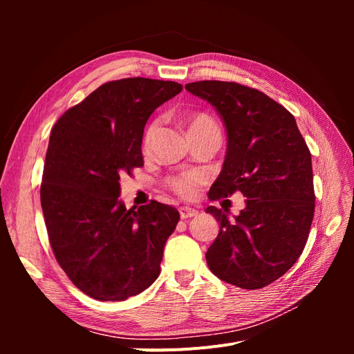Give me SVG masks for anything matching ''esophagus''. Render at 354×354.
<instances>
[{
	"mask_svg": "<svg viewBox=\"0 0 354 354\" xmlns=\"http://www.w3.org/2000/svg\"><path fill=\"white\" fill-rule=\"evenodd\" d=\"M180 217L181 220H186V218H190V217H195L198 211L195 208H190V207H181L180 209Z\"/></svg>",
	"mask_w": 354,
	"mask_h": 354,
	"instance_id": "esophagus-1",
	"label": "esophagus"
}]
</instances>
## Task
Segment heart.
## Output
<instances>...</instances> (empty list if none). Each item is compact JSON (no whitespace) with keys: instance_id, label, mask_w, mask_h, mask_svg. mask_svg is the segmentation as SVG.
Returning <instances> with one entry per match:
<instances>
[{"instance_id":"b5f03b06","label":"heart","mask_w":354,"mask_h":354,"mask_svg":"<svg viewBox=\"0 0 354 354\" xmlns=\"http://www.w3.org/2000/svg\"><path fill=\"white\" fill-rule=\"evenodd\" d=\"M186 124H187V133L189 134L208 131V130L220 131V128H218L217 122L214 121V118L209 116L208 113H203V112L190 113L186 118ZM156 127H158L156 121H152L151 124L146 127L145 134H143V149H145V151L149 146H151L152 138L156 133ZM165 183L171 190L174 192V194L189 199V198L195 196L198 186L202 183V177L198 173H183V174H178V176L168 177Z\"/></svg>"}]
</instances>
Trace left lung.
<instances>
[{
  "label": "left lung",
  "instance_id": "obj_1",
  "mask_svg": "<svg viewBox=\"0 0 354 354\" xmlns=\"http://www.w3.org/2000/svg\"><path fill=\"white\" fill-rule=\"evenodd\" d=\"M185 88L211 103L227 131L226 158L209 199L234 192L246 198L234 221L227 209L207 208L220 224L207 264L230 285L264 288L291 269L308 239L315 216L312 155L294 115L264 93L226 81H196Z\"/></svg>",
  "mask_w": 354,
  "mask_h": 354
}]
</instances>
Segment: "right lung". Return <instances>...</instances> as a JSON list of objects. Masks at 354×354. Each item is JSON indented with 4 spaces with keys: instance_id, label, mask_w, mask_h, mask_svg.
Instances as JSON below:
<instances>
[{
    "instance_id": "1",
    "label": "right lung",
    "mask_w": 354,
    "mask_h": 354,
    "mask_svg": "<svg viewBox=\"0 0 354 354\" xmlns=\"http://www.w3.org/2000/svg\"><path fill=\"white\" fill-rule=\"evenodd\" d=\"M181 90L174 81H109L51 130L41 185L50 245L72 283L99 301L140 294L160 273L180 214L156 201L127 209L120 178L145 164L149 116Z\"/></svg>"
}]
</instances>
